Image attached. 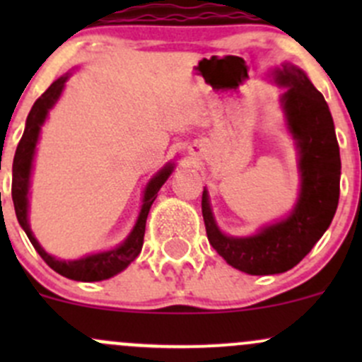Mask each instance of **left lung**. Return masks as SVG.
Listing matches in <instances>:
<instances>
[{
  "label": "left lung",
  "instance_id": "8db88e82",
  "mask_svg": "<svg viewBox=\"0 0 362 362\" xmlns=\"http://www.w3.org/2000/svg\"><path fill=\"white\" fill-rule=\"evenodd\" d=\"M273 75L276 83L287 87L280 101L299 156L301 189L294 210L257 235L235 238L215 224L206 189L202 198L210 245L228 264L249 275H275L294 268L329 228L339 199L341 160L326 100L294 64L284 63Z\"/></svg>",
  "mask_w": 362,
  "mask_h": 362
}]
</instances>
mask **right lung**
Segmentation results:
<instances>
[{"instance_id":"obj_1","label":"right lung","mask_w":362,"mask_h":362,"mask_svg":"<svg viewBox=\"0 0 362 362\" xmlns=\"http://www.w3.org/2000/svg\"><path fill=\"white\" fill-rule=\"evenodd\" d=\"M68 73L57 78L56 82L50 83L49 89L35 101L31 112H29L28 119H25V129L23 138H21L19 145H17L16 158H13L12 168V199L13 206H16L17 221H19L21 228L24 229L28 235L29 242L33 243L36 252L42 255L43 261L57 272L59 275L66 276V279L78 280V282H100V280H107L110 276L117 275L122 269H126L144 247V236H145V222H147V215L151 211L152 203L158 198L159 189L163 187L164 182L173 171V164L168 163L163 170L156 173V177L148 182L147 189L144 192V204H141L140 215L134 224L133 231L129 233L124 243H120L115 249L100 252V254L87 255V257L76 259V261H63V259H56L54 255L47 254L38 243V240L33 235L31 228L28 222V192H29V178H31V168L33 158H35L36 144H38L40 129H42L43 122H45L49 110L57 103L61 93L64 89V83L68 80Z\"/></svg>"}]
</instances>
